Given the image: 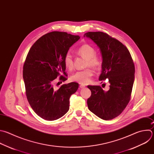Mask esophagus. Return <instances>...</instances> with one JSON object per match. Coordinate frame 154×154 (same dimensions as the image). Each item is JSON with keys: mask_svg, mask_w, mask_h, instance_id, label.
I'll return each instance as SVG.
<instances>
[{"mask_svg": "<svg viewBox=\"0 0 154 154\" xmlns=\"http://www.w3.org/2000/svg\"><path fill=\"white\" fill-rule=\"evenodd\" d=\"M80 88H85V85H83V84H81V85H80Z\"/></svg>", "mask_w": 154, "mask_h": 154, "instance_id": "1", "label": "esophagus"}]
</instances>
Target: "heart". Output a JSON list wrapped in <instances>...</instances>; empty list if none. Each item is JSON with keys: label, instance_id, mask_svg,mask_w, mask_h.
Masks as SVG:
<instances>
[{"label": "heart", "instance_id": "obj_1", "mask_svg": "<svg viewBox=\"0 0 154 154\" xmlns=\"http://www.w3.org/2000/svg\"><path fill=\"white\" fill-rule=\"evenodd\" d=\"M77 53L80 56L86 59V66H92L95 68H100L101 65V60L100 57L96 55L95 49L88 44H83L77 49ZM65 67L69 71L74 68V63L72 56L69 53H67L63 59ZM94 74L93 69L88 67L83 70L78 71L74 74L71 77V80L80 83L86 84L89 83Z\"/></svg>", "mask_w": 154, "mask_h": 154}]
</instances>
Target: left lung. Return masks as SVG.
<instances>
[{
  "instance_id": "8db88e82",
  "label": "left lung",
  "mask_w": 154,
  "mask_h": 154,
  "mask_svg": "<svg viewBox=\"0 0 154 154\" xmlns=\"http://www.w3.org/2000/svg\"><path fill=\"white\" fill-rule=\"evenodd\" d=\"M84 36L99 47L102 71L99 80H108L109 89L88 85L91 95L87 100L89 109L99 118L109 120L118 117L131 99L135 77V66L129 50L117 39L103 32H88Z\"/></svg>"
}]
</instances>
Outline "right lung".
<instances>
[{
    "instance_id": "right-lung-1",
    "label": "right lung",
    "mask_w": 154,
    "mask_h": 154,
    "mask_svg": "<svg viewBox=\"0 0 154 154\" xmlns=\"http://www.w3.org/2000/svg\"><path fill=\"white\" fill-rule=\"evenodd\" d=\"M79 38L65 32H51L39 38L27 54L23 67L25 93L31 107L43 119H59L69 109V98L79 83L65 84L59 89L54 83L59 76L60 80H67L64 57Z\"/></svg>"
}]
</instances>
